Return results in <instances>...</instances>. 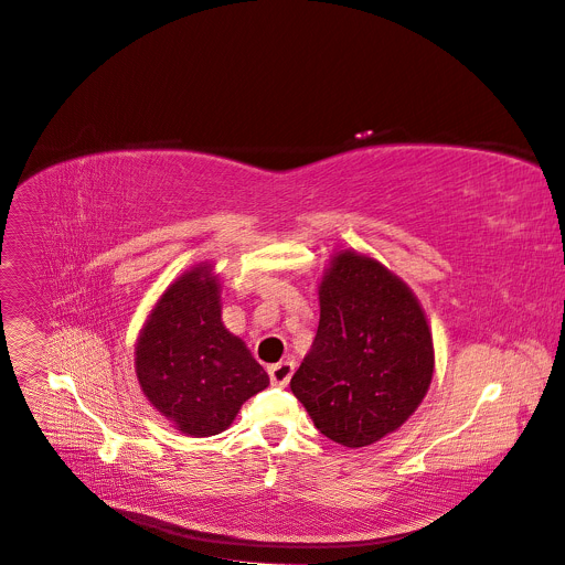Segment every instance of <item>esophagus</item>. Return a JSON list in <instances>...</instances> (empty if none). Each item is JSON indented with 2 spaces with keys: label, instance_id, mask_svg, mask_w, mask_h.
Segmentation results:
<instances>
[{
  "label": "esophagus",
  "instance_id": "obj_1",
  "mask_svg": "<svg viewBox=\"0 0 565 565\" xmlns=\"http://www.w3.org/2000/svg\"><path fill=\"white\" fill-rule=\"evenodd\" d=\"M292 371H295V364L288 362V360L279 362V364H273L270 369H267V373H270V382L275 384V387H286V384L292 377Z\"/></svg>",
  "mask_w": 565,
  "mask_h": 565
}]
</instances>
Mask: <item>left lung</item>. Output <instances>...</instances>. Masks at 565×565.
Instances as JSON below:
<instances>
[{
	"instance_id": "8db88e82",
	"label": "left lung",
	"mask_w": 565,
	"mask_h": 565,
	"mask_svg": "<svg viewBox=\"0 0 565 565\" xmlns=\"http://www.w3.org/2000/svg\"><path fill=\"white\" fill-rule=\"evenodd\" d=\"M318 302V332L290 390L324 437L369 447L398 430L428 394V318L401 277L354 249L330 258Z\"/></svg>"
}]
</instances>
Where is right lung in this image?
<instances>
[{
  "label": "right lung",
  "instance_id": "right-lung-1",
  "mask_svg": "<svg viewBox=\"0 0 565 565\" xmlns=\"http://www.w3.org/2000/svg\"><path fill=\"white\" fill-rule=\"evenodd\" d=\"M135 373L148 403L190 437L226 430L270 384L245 341L224 328L222 284L207 260L175 277L146 316Z\"/></svg>",
  "mask_w": 565,
  "mask_h": 565
}]
</instances>
